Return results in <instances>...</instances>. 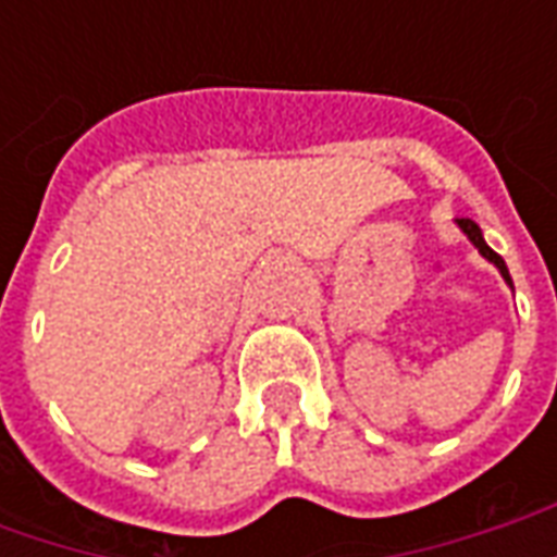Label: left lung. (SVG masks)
Listing matches in <instances>:
<instances>
[{"mask_svg": "<svg viewBox=\"0 0 557 557\" xmlns=\"http://www.w3.org/2000/svg\"><path fill=\"white\" fill-rule=\"evenodd\" d=\"M456 226H459V230L466 232V238H468V242H471V244H474V247H478L480 256H483V259H490L492 265H495V268H498V271H502L504 283H507V286L513 289V280H510V271H507V265H504L502 256L495 253V250H492L490 244L483 242V232H480L478 223H474V220H468V218H459V220H456Z\"/></svg>", "mask_w": 557, "mask_h": 557, "instance_id": "8db88e82", "label": "left lung"}]
</instances>
